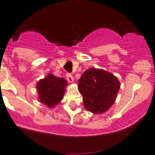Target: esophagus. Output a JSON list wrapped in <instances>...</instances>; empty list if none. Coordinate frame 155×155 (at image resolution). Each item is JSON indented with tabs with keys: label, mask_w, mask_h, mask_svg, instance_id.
<instances>
[{
	"label": "esophagus",
	"mask_w": 155,
	"mask_h": 155,
	"mask_svg": "<svg viewBox=\"0 0 155 155\" xmlns=\"http://www.w3.org/2000/svg\"><path fill=\"white\" fill-rule=\"evenodd\" d=\"M66 76H67V79H68L69 82H73V77L70 73H68Z\"/></svg>",
	"instance_id": "34e87169"
}]
</instances>
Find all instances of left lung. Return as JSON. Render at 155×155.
Returning <instances> with one entry per match:
<instances>
[{
	"label": "left lung",
	"instance_id": "1",
	"mask_svg": "<svg viewBox=\"0 0 155 155\" xmlns=\"http://www.w3.org/2000/svg\"><path fill=\"white\" fill-rule=\"evenodd\" d=\"M78 82L84 107L94 114L107 112L115 103L120 88L116 76L102 69L85 70Z\"/></svg>",
	"mask_w": 155,
	"mask_h": 155
}]
</instances>
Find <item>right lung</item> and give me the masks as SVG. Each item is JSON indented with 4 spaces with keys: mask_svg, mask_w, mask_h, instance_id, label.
<instances>
[{
    "mask_svg": "<svg viewBox=\"0 0 155 155\" xmlns=\"http://www.w3.org/2000/svg\"><path fill=\"white\" fill-rule=\"evenodd\" d=\"M68 82L64 78H59L48 74L40 79L37 85L39 100L48 108H53L63 99Z\"/></svg>",
    "mask_w": 155,
    "mask_h": 155,
    "instance_id": "obj_1",
    "label": "right lung"
}]
</instances>
